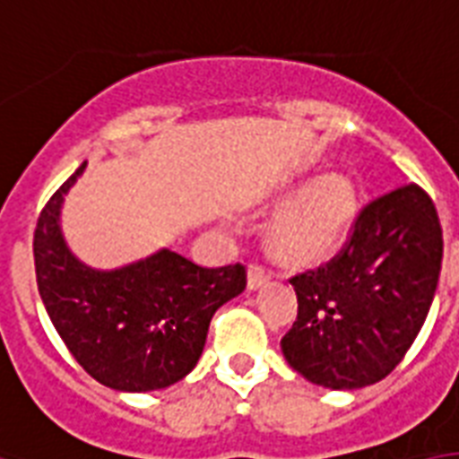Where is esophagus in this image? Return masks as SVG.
<instances>
[{"label": "esophagus", "instance_id": "esophagus-1", "mask_svg": "<svg viewBox=\"0 0 459 459\" xmlns=\"http://www.w3.org/2000/svg\"><path fill=\"white\" fill-rule=\"evenodd\" d=\"M270 280V273L263 265H255V263H251L248 265V287L251 290H258L261 285H265Z\"/></svg>", "mask_w": 459, "mask_h": 459}]
</instances>
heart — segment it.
<instances>
[{"mask_svg": "<svg viewBox=\"0 0 459 459\" xmlns=\"http://www.w3.org/2000/svg\"><path fill=\"white\" fill-rule=\"evenodd\" d=\"M287 201L270 222V248L287 263L311 265L342 247L357 218V191L342 174H294L275 194Z\"/></svg>", "mask_w": 459, "mask_h": 459, "instance_id": "1", "label": "heart"}]
</instances>
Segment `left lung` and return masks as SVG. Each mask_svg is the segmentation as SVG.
<instances>
[{
    "label": "left lung",
    "mask_w": 459,
    "mask_h": 459,
    "mask_svg": "<svg viewBox=\"0 0 459 459\" xmlns=\"http://www.w3.org/2000/svg\"><path fill=\"white\" fill-rule=\"evenodd\" d=\"M440 261L443 232L424 189L371 201L328 265L290 280L299 311L280 342L287 364L330 390L383 381L424 325Z\"/></svg>",
    "instance_id": "8db88e82"
}]
</instances>
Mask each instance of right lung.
I'll list each match as a JSON object with an SVG mask.
<instances>
[{
	"label": "right lung",
	"instance_id": "add662e5",
	"mask_svg": "<svg viewBox=\"0 0 459 459\" xmlns=\"http://www.w3.org/2000/svg\"><path fill=\"white\" fill-rule=\"evenodd\" d=\"M85 162L42 208L33 254L38 292L52 325L95 381L122 393L174 385L204 354L208 325L247 287L241 263L204 268L160 248L122 268L78 261L62 232V205Z\"/></svg>",
	"mask_w": 459,
	"mask_h": 459
}]
</instances>
